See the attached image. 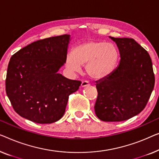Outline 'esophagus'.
<instances>
[{"label":"esophagus","instance_id":"obj_1","mask_svg":"<svg viewBox=\"0 0 159 159\" xmlns=\"http://www.w3.org/2000/svg\"><path fill=\"white\" fill-rule=\"evenodd\" d=\"M89 84V82H87V81H82V84H81V87H84L88 86Z\"/></svg>","mask_w":159,"mask_h":159}]
</instances>
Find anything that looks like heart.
Returning <instances> with one entry per match:
<instances>
[{
  "label": "heart",
  "instance_id": "heart-1",
  "mask_svg": "<svg viewBox=\"0 0 159 159\" xmlns=\"http://www.w3.org/2000/svg\"><path fill=\"white\" fill-rule=\"evenodd\" d=\"M119 51L112 43L87 41L74 47L68 54L66 66L72 72H79L85 65V71L94 80L105 79L112 74L118 66Z\"/></svg>",
  "mask_w": 159,
  "mask_h": 159
}]
</instances>
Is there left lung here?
Returning <instances> with one entry per match:
<instances>
[{"label":"left lung","instance_id":"left-lung-1","mask_svg":"<svg viewBox=\"0 0 159 159\" xmlns=\"http://www.w3.org/2000/svg\"><path fill=\"white\" fill-rule=\"evenodd\" d=\"M109 37L117 44L120 60L111 75L96 81L95 111L102 121H123L146 107L155 77L150 55L133 39Z\"/></svg>","mask_w":159,"mask_h":159}]
</instances>
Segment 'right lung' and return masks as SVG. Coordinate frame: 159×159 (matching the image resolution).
<instances>
[{
    "instance_id": "right-lung-1",
    "label": "right lung",
    "mask_w": 159,
    "mask_h": 159,
    "mask_svg": "<svg viewBox=\"0 0 159 159\" xmlns=\"http://www.w3.org/2000/svg\"><path fill=\"white\" fill-rule=\"evenodd\" d=\"M70 41L68 34L39 40L11 57L6 91L19 116L40 124L64 116L69 96L81 84L58 73L66 62Z\"/></svg>"
}]
</instances>
